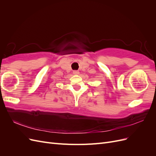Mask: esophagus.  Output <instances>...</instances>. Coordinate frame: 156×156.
<instances>
[{
  "instance_id": "esophagus-1",
  "label": "esophagus",
  "mask_w": 156,
  "mask_h": 156,
  "mask_svg": "<svg viewBox=\"0 0 156 156\" xmlns=\"http://www.w3.org/2000/svg\"><path fill=\"white\" fill-rule=\"evenodd\" d=\"M73 73L75 75H79V71H77V70H74L73 72Z\"/></svg>"
}]
</instances>
